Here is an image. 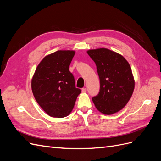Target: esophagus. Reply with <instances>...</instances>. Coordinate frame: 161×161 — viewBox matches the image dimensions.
<instances>
[{
    "instance_id": "esophagus-1",
    "label": "esophagus",
    "mask_w": 161,
    "mask_h": 161,
    "mask_svg": "<svg viewBox=\"0 0 161 161\" xmlns=\"http://www.w3.org/2000/svg\"><path fill=\"white\" fill-rule=\"evenodd\" d=\"M86 92V88L82 89V92H83V93H85Z\"/></svg>"
}]
</instances>
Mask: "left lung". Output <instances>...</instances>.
<instances>
[{
  "instance_id": "1",
  "label": "left lung",
  "mask_w": 161,
  "mask_h": 161,
  "mask_svg": "<svg viewBox=\"0 0 161 161\" xmlns=\"http://www.w3.org/2000/svg\"><path fill=\"white\" fill-rule=\"evenodd\" d=\"M87 53L97 66L100 80L99 94L92 97L95 108L105 115L117 113L128 103L135 81L128 62L107 48L89 50Z\"/></svg>"
}]
</instances>
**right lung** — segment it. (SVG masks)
<instances>
[{
	"instance_id": "add662e5",
	"label": "right lung",
	"mask_w": 161,
	"mask_h": 161,
	"mask_svg": "<svg viewBox=\"0 0 161 161\" xmlns=\"http://www.w3.org/2000/svg\"><path fill=\"white\" fill-rule=\"evenodd\" d=\"M73 50H58L45 56L37 66L31 80L34 97L42 109L52 118H64L74 108L81 92L76 88L69 66Z\"/></svg>"
}]
</instances>
